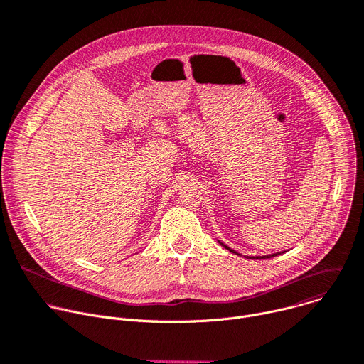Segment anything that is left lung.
Returning <instances> with one entry per match:
<instances>
[{
  "label": "left lung",
  "instance_id": "1",
  "mask_svg": "<svg viewBox=\"0 0 364 364\" xmlns=\"http://www.w3.org/2000/svg\"><path fill=\"white\" fill-rule=\"evenodd\" d=\"M220 244H222V242H220ZM222 245H223V244H222ZM223 247H225V248H228L226 245H223ZM228 250H229L230 252H234V254H237V252H235L234 250H230V248H228ZM276 255H279V254H272V255H266V257H250V258H255V259H257V258H272V257H276Z\"/></svg>",
  "mask_w": 364,
  "mask_h": 364
}]
</instances>
